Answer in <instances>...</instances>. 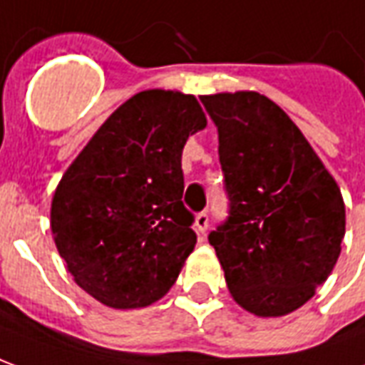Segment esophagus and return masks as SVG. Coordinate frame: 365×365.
<instances>
[{"instance_id": "esophagus-1", "label": "esophagus", "mask_w": 365, "mask_h": 365, "mask_svg": "<svg viewBox=\"0 0 365 365\" xmlns=\"http://www.w3.org/2000/svg\"><path fill=\"white\" fill-rule=\"evenodd\" d=\"M195 227H197V230L201 235H205L207 229H209V215H207L205 211L195 217Z\"/></svg>"}]
</instances>
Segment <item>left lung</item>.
<instances>
[{
	"instance_id": "left-lung-1",
	"label": "left lung",
	"mask_w": 365,
	"mask_h": 365,
	"mask_svg": "<svg viewBox=\"0 0 365 365\" xmlns=\"http://www.w3.org/2000/svg\"><path fill=\"white\" fill-rule=\"evenodd\" d=\"M219 133L229 217L209 235L238 305L283 317L327 282L346 232L340 187L282 107L256 91L201 96Z\"/></svg>"
}]
</instances>
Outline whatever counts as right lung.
I'll list each match as a JSON object with an SVG mask.
<instances>
[{"label":"right lung","mask_w":365,"mask_h":365,"mask_svg":"<svg viewBox=\"0 0 365 365\" xmlns=\"http://www.w3.org/2000/svg\"><path fill=\"white\" fill-rule=\"evenodd\" d=\"M193 96L146 90L105 120L54 191L51 229L86 293L113 309L164 297L193 252L182 150L205 128Z\"/></svg>","instance_id":"1"}]
</instances>
